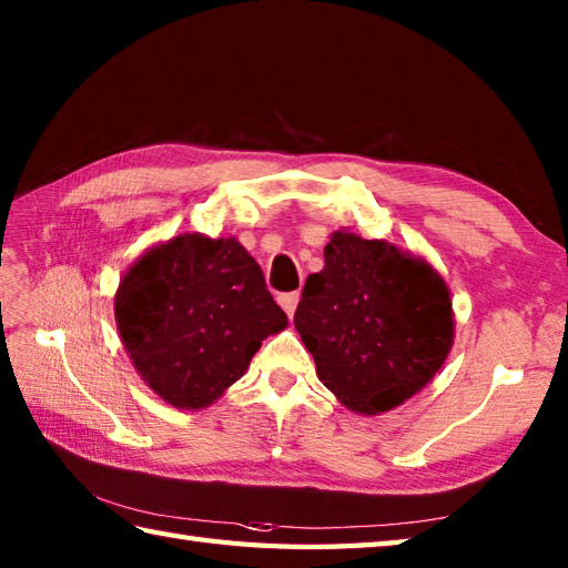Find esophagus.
Here are the masks:
<instances>
[{"instance_id":"obj_1","label":"esophagus","mask_w":568,"mask_h":568,"mask_svg":"<svg viewBox=\"0 0 568 568\" xmlns=\"http://www.w3.org/2000/svg\"><path fill=\"white\" fill-rule=\"evenodd\" d=\"M277 303H281V307L287 312V317L293 320L295 310H297V303H300V293H285V295L277 297Z\"/></svg>"}]
</instances>
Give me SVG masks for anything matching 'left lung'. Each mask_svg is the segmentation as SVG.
I'll list each match as a JSON object with an SVG mask.
<instances>
[{"instance_id": "obj_1", "label": "left lung", "mask_w": 568, "mask_h": 568, "mask_svg": "<svg viewBox=\"0 0 568 568\" xmlns=\"http://www.w3.org/2000/svg\"><path fill=\"white\" fill-rule=\"evenodd\" d=\"M295 329L317 376L358 415L403 405L437 376L454 344L449 287L425 258L383 239L334 232L305 281Z\"/></svg>"}]
</instances>
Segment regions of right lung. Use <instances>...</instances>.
Here are the masks:
<instances>
[{
	"label": "right lung",
	"instance_id": "obj_1",
	"mask_svg": "<svg viewBox=\"0 0 568 568\" xmlns=\"http://www.w3.org/2000/svg\"><path fill=\"white\" fill-rule=\"evenodd\" d=\"M114 317L141 378L180 409L212 405L265 336L287 327L251 253L234 236L204 234L143 253L116 287Z\"/></svg>",
	"mask_w": 568,
	"mask_h": 568
}]
</instances>
